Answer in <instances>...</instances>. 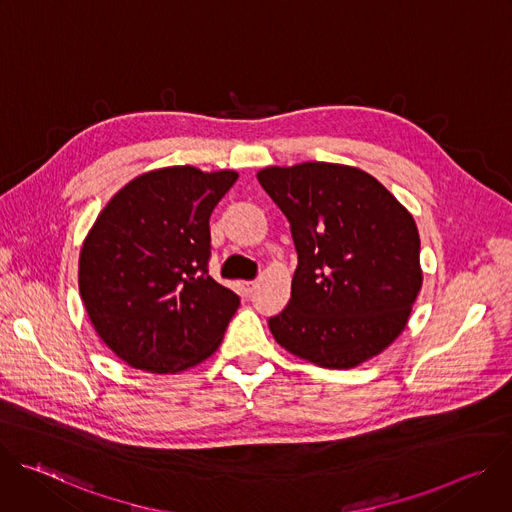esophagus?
I'll return each mask as SVG.
<instances>
[{"label":"esophagus","instance_id":"esophagus-1","mask_svg":"<svg viewBox=\"0 0 512 512\" xmlns=\"http://www.w3.org/2000/svg\"><path fill=\"white\" fill-rule=\"evenodd\" d=\"M255 287H257V281H241V289H243L245 296H251Z\"/></svg>","mask_w":512,"mask_h":512}]
</instances>
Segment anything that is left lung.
<instances>
[{"label": "left lung", "mask_w": 512, "mask_h": 512, "mask_svg": "<svg viewBox=\"0 0 512 512\" xmlns=\"http://www.w3.org/2000/svg\"><path fill=\"white\" fill-rule=\"evenodd\" d=\"M257 180L298 251L289 304L269 318L277 344L336 371L381 354L405 330L423 283L411 212L354 166H269Z\"/></svg>", "instance_id": "left-lung-1"}]
</instances>
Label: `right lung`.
Returning a JSON list of instances; mask_svg holds the SVG:
<instances>
[{"mask_svg": "<svg viewBox=\"0 0 512 512\" xmlns=\"http://www.w3.org/2000/svg\"><path fill=\"white\" fill-rule=\"evenodd\" d=\"M237 178L158 168L99 212L81 247L79 291L95 332L129 367L176 375L221 346L241 302L208 275V221Z\"/></svg>", "mask_w": 512, "mask_h": 512, "instance_id": "1", "label": "right lung"}]
</instances>
